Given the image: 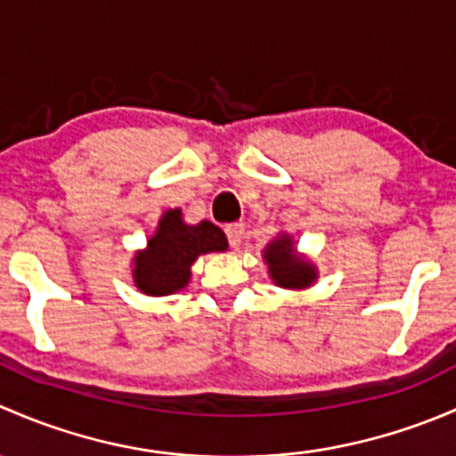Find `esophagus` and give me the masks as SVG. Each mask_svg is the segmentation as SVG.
I'll return each instance as SVG.
<instances>
[{"label": "esophagus", "instance_id": "obj_1", "mask_svg": "<svg viewBox=\"0 0 456 456\" xmlns=\"http://www.w3.org/2000/svg\"><path fill=\"white\" fill-rule=\"evenodd\" d=\"M224 233H227V240L232 249H238L242 245V238H245V224L242 223H232L224 227Z\"/></svg>", "mask_w": 456, "mask_h": 456}]
</instances>
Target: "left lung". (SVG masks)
<instances>
[{
	"instance_id": "1",
	"label": "left lung",
	"mask_w": 456,
	"mask_h": 456,
	"mask_svg": "<svg viewBox=\"0 0 456 456\" xmlns=\"http://www.w3.org/2000/svg\"><path fill=\"white\" fill-rule=\"evenodd\" d=\"M265 260L275 284L287 289H305L315 282V266L293 256L291 238H275L265 249Z\"/></svg>"
}]
</instances>
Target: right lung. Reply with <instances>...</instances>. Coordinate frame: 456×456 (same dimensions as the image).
<instances>
[{"instance_id":"1","label":"right lung","mask_w":456,"mask_h":456,"mask_svg":"<svg viewBox=\"0 0 456 456\" xmlns=\"http://www.w3.org/2000/svg\"><path fill=\"white\" fill-rule=\"evenodd\" d=\"M227 249L223 229L209 220L183 223L181 209L165 211L147 249L134 257V282L147 296H167L190 282L196 257Z\"/></svg>"}]
</instances>
